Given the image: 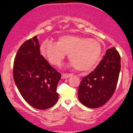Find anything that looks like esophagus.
<instances>
[{"mask_svg": "<svg viewBox=\"0 0 133 133\" xmlns=\"http://www.w3.org/2000/svg\"><path fill=\"white\" fill-rule=\"evenodd\" d=\"M71 74H68V73H63L62 74V79H67V78L70 77V76H71Z\"/></svg>", "mask_w": 133, "mask_h": 133, "instance_id": "obj_1", "label": "esophagus"}]
</instances>
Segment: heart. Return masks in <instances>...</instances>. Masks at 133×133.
I'll use <instances>...</instances> for the list:
<instances>
[{"instance_id":"b5f03b06","label":"heart","mask_w":133,"mask_h":133,"mask_svg":"<svg viewBox=\"0 0 133 133\" xmlns=\"http://www.w3.org/2000/svg\"><path fill=\"white\" fill-rule=\"evenodd\" d=\"M41 50L48 61L57 66L68 54L72 65L80 71H90L95 68L102 53V46L99 41L77 35L61 36L57 43L45 41Z\"/></svg>"}]
</instances>
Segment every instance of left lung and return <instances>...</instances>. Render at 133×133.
<instances>
[{
    "instance_id": "left-lung-1",
    "label": "left lung",
    "mask_w": 133,
    "mask_h": 133,
    "mask_svg": "<svg viewBox=\"0 0 133 133\" xmlns=\"http://www.w3.org/2000/svg\"><path fill=\"white\" fill-rule=\"evenodd\" d=\"M121 70V56L114 47L109 48L97 67L82 80L78 98L88 108L105 104L115 91Z\"/></svg>"
}]
</instances>
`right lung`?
<instances>
[{"mask_svg": "<svg viewBox=\"0 0 133 133\" xmlns=\"http://www.w3.org/2000/svg\"><path fill=\"white\" fill-rule=\"evenodd\" d=\"M13 78L22 96L33 108L46 110L57 102L61 74L41 55L37 36L27 40L18 50Z\"/></svg>", "mask_w": 133, "mask_h": 133, "instance_id": "1", "label": "right lung"}]
</instances>
